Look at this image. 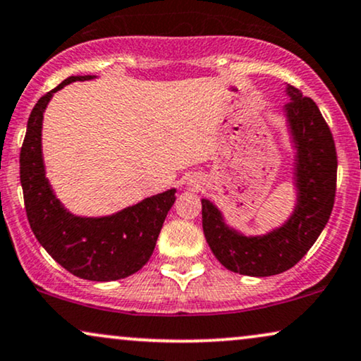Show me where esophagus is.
<instances>
[{
	"mask_svg": "<svg viewBox=\"0 0 361 361\" xmlns=\"http://www.w3.org/2000/svg\"><path fill=\"white\" fill-rule=\"evenodd\" d=\"M191 185H193V186H198V185H200V181H198V180H191Z\"/></svg>",
	"mask_w": 361,
	"mask_h": 361,
	"instance_id": "1",
	"label": "esophagus"
}]
</instances>
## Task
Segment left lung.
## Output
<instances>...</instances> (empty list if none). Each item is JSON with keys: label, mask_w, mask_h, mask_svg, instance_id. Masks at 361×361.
<instances>
[{"label": "left lung", "mask_w": 361, "mask_h": 361, "mask_svg": "<svg viewBox=\"0 0 361 361\" xmlns=\"http://www.w3.org/2000/svg\"><path fill=\"white\" fill-rule=\"evenodd\" d=\"M285 104L295 154L296 207L280 228L259 236H245L225 223L220 209L202 200L203 231L218 262L230 271L271 276L302 259L330 218L336 193V148L325 118L312 98L286 86Z\"/></svg>", "instance_id": "left-lung-1"}]
</instances>
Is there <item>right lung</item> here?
Wrapping results in <instances>:
<instances>
[{
    "label": "right lung",
    "instance_id": "right-lung-1",
    "mask_svg": "<svg viewBox=\"0 0 361 361\" xmlns=\"http://www.w3.org/2000/svg\"><path fill=\"white\" fill-rule=\"evenodd\" d=\"M91 78L94 76H70L35 104L20 153V180L31 230L51 258L83 280L113 281L133 275L148 263L163 221L176 200V190L99 218L76 216L59 203L44 175L43 113L53 93L73 81Z\"/></svg>",
    "mask_w": 361,
    "mask_h": 361
}]
</instances>
